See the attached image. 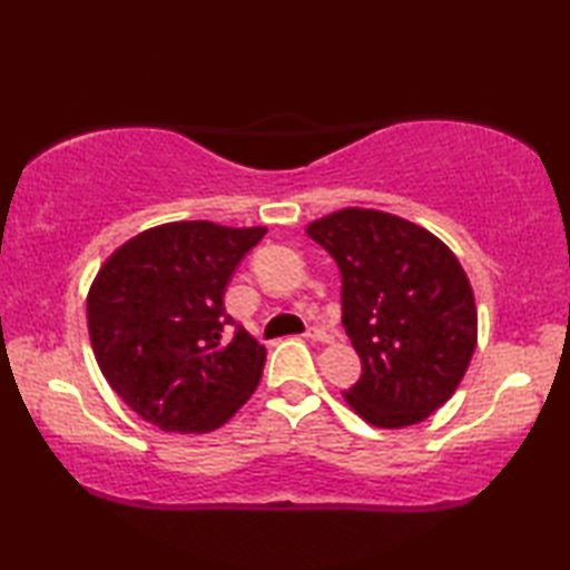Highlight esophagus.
<instances>
[{
    "label": "esophagus",
    "instance_id": "1",
    "mask_svg": "<svg viewBox=\"0 0 570 570\" xmlns=\"http://www.w3.org/2000/svg\"><path fill=\"white\" fill-rule=\"evenodd\" d=\"M304 336L306 340H312V342H322V344H326L330 342V334H326L322 326H308V330L304 332Z\"/></svg>",
    "mask_w": 570,
    "mask_h": 570
}]
</instances>
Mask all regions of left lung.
<instances>
[{
  "mask_svg": "<svg viewBox=\"0 0 570 570\" xmlns=\"http://www.w3.org/2000/svg\"><path fill=\"white\" fill-rule=\"evenodd\" d=\"M342 274V324L362 360L344 402L380 430L440 410L478 344V306L458 256L387 210L342 208L306 226Z\"/></svg>",
  "mask_w": 570,
  "mask_h": 570,
  "instance_id": "8db88e82",
  "label": "left lung"
}]
</instances>
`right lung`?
Listing matches in <instances>:
<instances>
[{
  "mask_svg": "<svg viewBox=\"0 0 570 570\" xmlns=\"http://www.w3.org/2000/svg\"><path fill=\"white\" fill-rule=\"evenodd\" d=\"M266 226L173 220L140 230L105 258L88 292L100 372L122 402L163 432L226 424L262 382L266 350L246 330L230 342V274Z\"/></svg>",
  "mask_w": 570,
  "mask_h": 570,
  "instance_id": "1",
  "label": "right lung"
}]
</instances>
